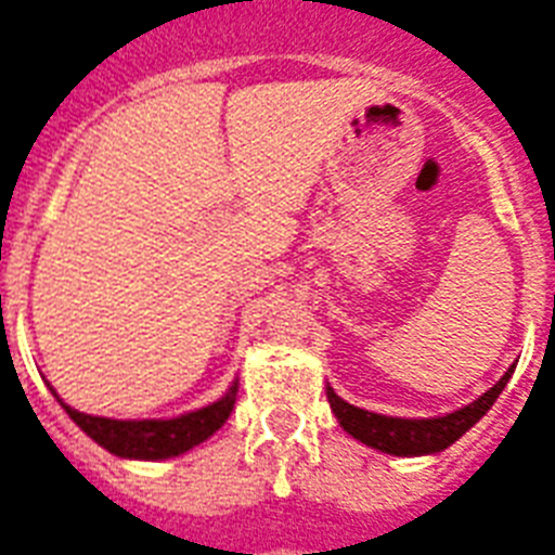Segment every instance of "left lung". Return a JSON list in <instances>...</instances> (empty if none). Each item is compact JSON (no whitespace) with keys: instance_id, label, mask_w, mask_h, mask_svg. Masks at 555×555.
I'll return each instance as SVG.
<instances>
[{"instance_id":"obj_1","label":"left lung","mask_w":555,"mask_h":555,"mask_svg":"<svg viewBox=\"0 0 555 555\" xmlns=\"http://www.w3.org/2000/svg\"><path fill=\"white\" fill-rule=\"evenodd\" d=\"M514 374V365L505 371V377L499 379L491 391H485L479 400H474L465 409L453 411L446 416H431V420H402V416H383L371 414V411L349 405L340 400L334 388H326L328 405H332L337 423L346 428L354 439H360L363 446L377 448L383 453H393V456H425V453H439L453 446L462 434L474 428L485 416V411L491 409L502 388L507 386V379Z\"/></svg>"}]
</instances>
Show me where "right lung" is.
I'll return each instance as SVG.
<instances>
[{"instance_id":"obj_1","label":"right lung","mask_w":555,"mask_h":555,"mask_svg":"<svg viewBox=\"0 0 555 555\" xmlns=\"http://www.w3.org/2000/svg\"><path fill=\"white\" fill-rule=\"evenodd\" d=\"M56 393V391H53ZM237 383L229 388L227 397H221L206 409L192 411V414L172 416V420H109V416H90L70 409L62 402V409L70 414V420L81 431L109 453L124 456V460H169L178 453L201 446L204 439L212 437L218 428L229 420L235 409Z\"/></svg>"}]
</instances>
